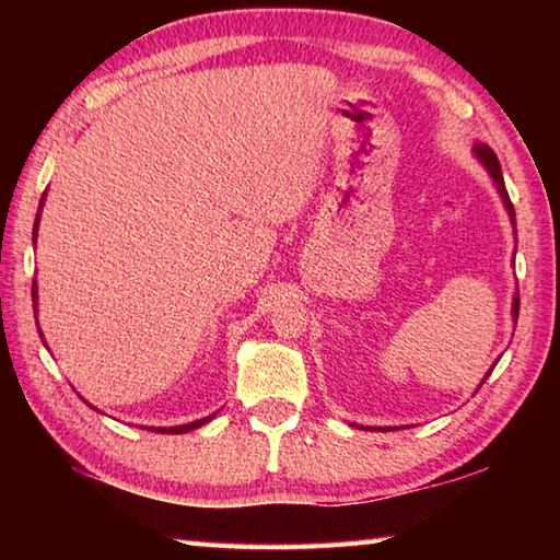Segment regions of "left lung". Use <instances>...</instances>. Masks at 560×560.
Here are the masks:
<instances>
[{
    "mask_svg": "<svg viewBox=\"0 0 560 560\" xmlns=\"http://www.w3.org/2000/svg\"><path fill=\"white\" fill-rule=\"evenodd\" d=\"M477 155H479L481 163L487 165L491 177H494L499 192H501V197H504V205H506V210L511 214V220H514V217H516L514 214V205H511V200H509V192H506V187H504V177H501V165H499V158L494 155V150H491L489 145H477ZM514 318H518V293H516V299H514ZM481 383H485V381H481Z\"/></svg>",
    "mask_w": 560,
    "mask_h": 560,
    "instance_id": "left-lung-1",
    "label": "left lung"
}]
</instances>
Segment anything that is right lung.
<instances>
[{"label":"right lung","mask_w":560,"mask_h":560,"mask_svg":"<svg viewBox=\"0 0 560 560\" xmlns=\"http://www.w3.org/2000/svg\"><path fill=\"white\" fill-rule=\"evenodd\" d=\"M36 224H39V217H36V222H34V236H36ZM32 299H34V303H36V287L32 289ZM214 415H210V417H202V420H195V422H189V424H177V428H155V432H163V434H183V432H189V430H197V428H202L205 422H210Z\"/></svg>","instance_id":"1"}]
</instances>
